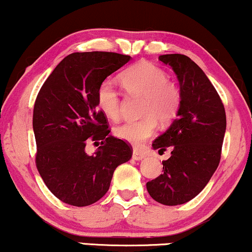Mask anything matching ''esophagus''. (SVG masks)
I'll list each match as a JSON object with an SVG mask.
<instances>
[{"label":"esophagus","mask_w":252,"mask_h":252,"mask_svg":"<svg viewBox=\"0 0 252 252\" xmlns=\"http://www.w3.org/2000/svg\"><path fill=\"white\" fill-rule=\"evenodd\" d=\"M132 158L136 159V160H142L145 158V154L142 153V151H139L137 149H134L132 151Z\"/></svg>","instance_id":"esophagus-1"}]
</instances>
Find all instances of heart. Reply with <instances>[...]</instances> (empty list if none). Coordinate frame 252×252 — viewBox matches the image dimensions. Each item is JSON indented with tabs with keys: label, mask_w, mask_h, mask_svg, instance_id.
<instances>
[{
	"label": "heart",
	"mask_w": 252,
	"mask_h": 252,
	"mask_svg": "<svg viewBox=\"0 0 252 252\" xmlns=\"http://www.w3.org/2000/svg\"><path fill=\"white\" fill-rule=\"evenodd\" d=\"M121 82L129 93L144 96L142 114L145 116L120 124L114 129V134L130 144L139 145L156 131L157 120L165 124L176 117L182 102L181 90L177 84L168 81V74L163 69L149 62L130 66L121 75ZM97 101L105 116L113 120L120 116V94L111 82L105 81L99 86Z\"/></svg>",
	"instance_id": "heart-1"
}]
</instances>
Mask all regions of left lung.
<instances>
[{
	"label": "left lung",
	"mask_w": 252,
	"mask_h": 252,
	"mask_svg": "<svg viewBox=\"0 0 252 252\" xmlns=\"http://www.w3.org/2000/svg\"><path fill=\"white\" fill-rule=\"evenodd\" d=\"M174 70L180 82L182 102L165 132L153 142L154 150H171L163 160V174L148 182L147 190L156 202L178 205L191 201L216 171L226 129L220 97L204 71L181 54L158 57Z\"/></svg>",
	"instance_id": "obj_1"
}]
</instances>
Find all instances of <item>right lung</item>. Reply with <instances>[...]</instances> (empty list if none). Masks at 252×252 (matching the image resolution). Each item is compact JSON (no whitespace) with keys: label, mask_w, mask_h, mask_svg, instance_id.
I'll use <instances>...</instances> for the list:
<instances>
[{"label":"right lung","mask_w":252,"mask_h":252,"mask_svg":"<svg viewBox=\"0 0 252 252\" xmlns=\"http://www.w3.org/2000/svg\"><path fill=\"white\" fill-rule=\"evenodd\" d=\"M130 59L105 51L70 54L39 90L32 115L36 166L48 189L66 204L87 207L101 199L115 169L131 158L130 145L109 134L97 101L103 81ZM88 139L101 141L93 156L85 153Z\"/></svg>","instance_id":"1"}]
</instances>
